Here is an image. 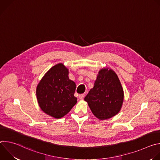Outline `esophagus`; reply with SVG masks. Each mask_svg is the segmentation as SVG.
Returning a JSON list of instances; mask_svg holds the SVG:
<instances>
[{
    "mask_svg": "<svg viewBox=\"0 0 160 160\" xmlns=\"http://www.w3.org/2000/svg\"><path fill=\"white\" fill-rule=\"evenodd\" d=\"M85 94L84 93V94H80V95H79L78 98H79V99H83V98H85Z\"/></svg>",
    "mask_w": 160,
    "mask_h": 160,
    "instance_id": "esophagus-1",
    "label": "esophagus"
}]
</instances>
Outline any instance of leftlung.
Listing matches in <instances>:
<instances>
[{
    "label": "left lung",
    "instance_id": "8db88e82",
    "mask_svg": "<svg viewBox=\"0 0 160 160\" xmlns=\"http://www.w3.org/2000/svg\"><path fill=\"white\" fill-rule=\"evenodd\" d=\"M123 90L117 75L104 68L99 72L94 86L85 98L94 115L100 120L110 118L120 111Z\"/></svg>",
    "mask_w": 160,
    "mask_h": 160
}]
</instances>
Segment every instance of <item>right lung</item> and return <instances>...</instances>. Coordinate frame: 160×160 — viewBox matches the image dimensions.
Segmentation results:
<instances>
[{"label":"right lung","mask_w":160,"mask_h":160,"mask_svg":"<svg viewBox=\"0 0 160 160\" xmlns=\"http://www.w3.org/2000/svg\"><path fill=\"white\" fill-rule=\"evenodd\" d=\"M75 83L68 77V70L58 64L45 74L37 87V98L41 109L56 118L63 117L77 102L74 96Z\"/></svg>","instance_id":"1"}]
</instances>
